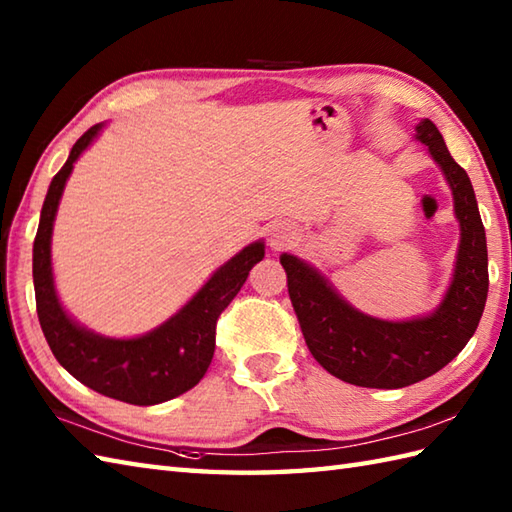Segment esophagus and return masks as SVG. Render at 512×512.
Masks as SVG:
<instances>
[{
  "label": "esophagus",
  "instance_id": "obj_1",
  "mask_svg": "<svg viewBox=\"0 0 512 512\" xmlns=\"http://www.w3.org/2000/svg\"><path fill=\"white\" fill-rule=\"evenodd\" d=\"M295 235V228L286 222H275L268 228V242L273 248H281L286 242H290V239H295Z\"/></svg>",
  "mask_w": 512,
  "mask_h": 512
}]
</instances>
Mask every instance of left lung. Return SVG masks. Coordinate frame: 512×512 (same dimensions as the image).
I'll return each instance as SVG.
<instances>
[{
	"instance_id": "obj_1",
	"label": "left lung",
	"mask_w": 512,
	"mask_h": 512,
	"mask_svg": "<svg viewBox=\"0 0 512 512\" xmlns=\"http://www.w3.org/2000/svg\"><path fill=\"white\" fill-rule=\"evenodd\" d=\"M413 138L440 167L460 222L453 277L436 308L413 319H378L345 301L306 259L292 253L279 257L308 350L332 376L358 387L398 389L440 372L469 343L486 306V233L473 184L429 118L416 125Z\"/></svg>"
}]
</instances>
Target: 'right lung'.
Wrapping results in <instances>:
<instances>
[{"mask_svg":"<svg viewBox=\"0 0 512 512\" xmlns=\"http://www.w3.org/2000/svg\"><path fill=\"white\" fill-rule=\"evenodd\" d=\"M105 123L90 127L76 140L68 160L52 178L32 246L37 314L43 336L63 369L99 394L129 402L158 405L200 383L215 352V323L264 259V239L244 246L204 281V286L158 328L129 339L105 336L76 321L63 308L52 273V228L74 162L88 149Z\"/></svg>","mask_w":512,"mask_h":512,"instance_id":"right-lung-1","label":"right lung"}]
</instances>
